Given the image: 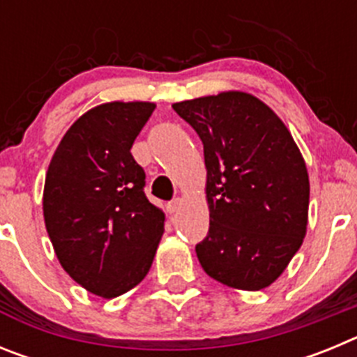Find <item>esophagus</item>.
I'll list each match as a JSON object with an SVG mask.
<instances>
[{
    "label": "esophagus",
    "mask_w": 357,
    "mask_h": 357,
    "mask_svg": "<svg viewBox=\"0 0 357 357\" xmlns=\"http://www.w3.org/2000/svg\"><path fill=\"white\" fill-rule=\"evenodd\" d=\"M181 206H182L181 198H175V200L168 202V211L173 214V213H176V211L181 209Z\"/></svg>",
    "instance_id": "obj_1"
}]
</instances>
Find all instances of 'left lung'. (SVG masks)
<instances>
[{"instance_id":"left-lung-1","label":"left lung","mask_w":357,"mask_h":357,"mask_svg":"<svg viewBox=\"0 0 357 357\" xmlns=\"http://www.w3.org/2000/svg\"><path fill=\"white\" fill-rule=\"evenodd\" d=\"M204 143L209 234L197 245L204 272L234 289L275 282L307 230L309 175L288 127L243 91L173 103Z\"/></svg>"}]
</instances>
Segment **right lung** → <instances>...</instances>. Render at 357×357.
Instances as JSON below:
<instances>
[{
	"instance_id": "right-lung-1",
	"label": "right lung",
	"mask_w": 357,
	"mask_h": 357,
	"mask_svg": "<svg viewBox=\"0 0 357 357\" xmlns=\"http://www.w3.org/2000/svg\"><path fill=\"white\" fill-rule=\"evenodd\" d=\"M155 109L109 102L73 123L46 172L43 213L56 259L87 291L114 298L150 272L164 232L162 209L144 195L130 153Z\"/></svg>"
}]
</instances>
